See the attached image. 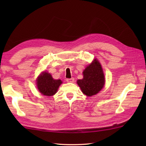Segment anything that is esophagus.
Masks as SVG:
<instances>
[{
    "mask_svg": "<svg viewBox=\"0 0 146 146\" xmlns=\"http://www.w3.org/2000/svg\"><path fill=\"white\" fill-rule=\"evenodd\" d=\"M74 81H75V79H74V78H67V79H66V82H68V83H73Z\"/></svg>",
    "mask_w": 146,
    "mask_h": 146,
    "instance_id": "34e87169",
    "label": "esophagus"
}]
</instances>
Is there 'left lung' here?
I'll return each instance as SVG.
<instances>
[{"label": "left lung", "mask_w": 146, "mask_h": 146, "mask_svg": "<svg viewBox=\"0 0 146 146\" xmlns=\"http://www.w3.org/2000/svg\"><path fill=\"white\" fill-rule=\"evenodd\" d=\"M83 78L77 80L81 90L88 97L95 95L103 88L105 76L101 64L97 59L92 61L83 71Z\"/></svg>", "instance_id": "obj_1"}]
</instances>
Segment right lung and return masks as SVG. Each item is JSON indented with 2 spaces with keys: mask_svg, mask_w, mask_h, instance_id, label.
<instances>
[{
  "mask_svg": "<svg viewBox=\"0 0 146 146\" xmlns=\"http://www.w3.org/2000/svg\"><path fill=\"white\" fill-rule=\"evenodd\" d=\"M62 83L61 80L52 78L50 73L46 71L42 72L36 80L38 90L46 96H52L57 92L59 86Z\"/></svg>",
  "mask_w": 146,
  "mask_h": 146,
  "instance_id": "obj_1",
  "label": "right lung"
}]
</instances>
